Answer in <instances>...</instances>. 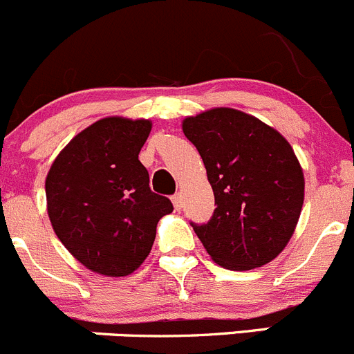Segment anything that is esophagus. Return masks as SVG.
<instances>
[{"label":"esophagus","instance_id":"34e87169","mask_svg":"<svg viewBox=\"0 0 354 354\" xmlns=\"http://www.w3.org/2000/svg\"><path fill=\"white\" fill-rule=\"evenodd\" d=\"M172 203H174V208H176L177 212H180V209H182V196L178 194V192H177V194L172 196Z\"/></svg>","mask_w":354,"mask_h":354}]
</instances>
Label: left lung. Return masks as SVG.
I'll list each match as a JSON object with an SVG mask.
<instances>
[{
    "instance_id": "left-lung-1",
    "label": "left lung",
    "mask_w": 354,
    "mask_h": 354,
    "mask_svg": "<svg viewBox=\"0 0 354 354\" xmlns=\"http://www.w3.org/2000/svg\"><path fill=\"white\" fill-rule=\"evenodd\" d=\"M215 194L206 223L191 222L209 257L229 270L274 260L296 229L304 177L291 145L275 129L232 108H213L182 122Z\"/></svg>"
}]
</instances>
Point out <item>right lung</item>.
<instances>
[{
    "mask_svg": "<svg viewBox=\"0 0 354 354\" xmlns=\"http://www.w3.org/2000/svg\"><path fill=\"white\" fill-rule=\"evenodd\" d=\"M149 120L108 117L75 136L46 177L48 215L63 246L89 270L132 274L146 260L172 201L149 189L139 151Z\"/></svg>",
    "mask_w": 354,
    "mask_h": 354,
    "instance_id": "obj_1",
    "label": "right lung"
}]
</instances>
